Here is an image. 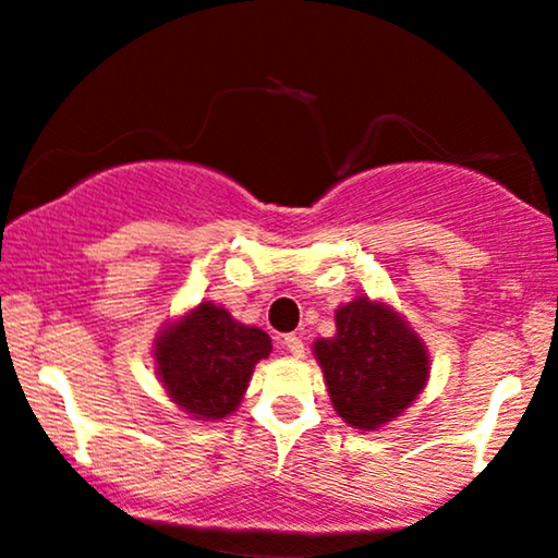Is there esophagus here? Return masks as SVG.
<instances>
[{
  "mask_svg": "<svg viewBox=\"0 0 558 558\" xmlns=\"http://www.w3.org/2000/svg\"><path fill=\"white\" fill-rule=\"evenodd\" d=\"M283 345H286V351L293 355V359H301V355H304V340L299 338V335H286L283 338Z\"/></svg>",
  "mask_w": 558,
  "mask_h": 558,
  "instance_id": "obj_1",
  "label": "esophagus"
}]
</instances>
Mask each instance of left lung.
<instances>
[{
  "instance_id": "1",
  "label": "left lung",
  "mask_w": 558,
  "mask_h": 558,
  "mask_svg": "<svg viewBox=\"0 0 558 558\" xmlns=\"http://www.w3.org/2000/svg\"><path fill=\"white\" fill-rule=\"evenodd\" d=\"M332 408L348 426L377 432L424 392L428 351L385 299L355 296L335 308V335L312 345Z\"/></svg>"
}]
</instances>
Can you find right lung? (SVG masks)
Wrapping results in <instances>:
<instances>
[{"label": "right lung", "mask_w": 558, "mask_h": 558, "mask_svg": "<svg viewBox=\"0 0 558 558\" xmlns=\"http://www.w3.org/2000/svg\"><path fill=\"white\" fill-rule=\"evenodd\" d=\"M270 353V335L213 301L166 322L153 340L158 379L173 405L194 421H220L236 411L254 366Z\"/></svg>", "instance_id": "obj_1"}]
</instances>
